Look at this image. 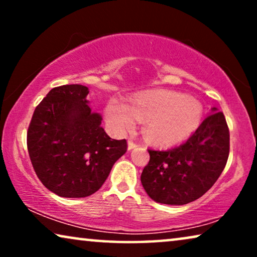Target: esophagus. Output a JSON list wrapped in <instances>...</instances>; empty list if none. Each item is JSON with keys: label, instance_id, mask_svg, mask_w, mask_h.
Masks as SVG:
<instances>
[{"label": "esophagus", "instance_id": "1", "mask_svg": "<svg viewBox=\"0 0 257 257\" xmlns=\"http://www.w3.org/2000/svg\"><path fill=\"white\" fill-rule=\"evenodd\" d=\"M138 146L137 145V144L135 143V142H132V140H128V143H127V149L131 151V150H133V149H136V147Z\"/></svg>", "mask_w": 257, "mask_h": 257}]
</instances>
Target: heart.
<instances>
[{"mask_svg": "<svg viewBox=\"0 0 257 257\" xmlns=\"http://www.w3.org/2000/svg\"><path fill=\"white\" fill-rule=\"evenodd\" d=\"M202 105L191 96L170 90H157L136 97L130 105L113 98L105 113L112 127L127 132L144 120L146 138L158 145H174L191 136L202 118Z\"/></svg>", "mask_w": 257, "mask_h": 257, "instance_id": "heart-1", "label": "heart"}]
</instances>
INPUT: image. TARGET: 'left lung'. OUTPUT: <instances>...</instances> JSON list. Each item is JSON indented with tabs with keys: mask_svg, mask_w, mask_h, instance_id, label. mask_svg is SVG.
Here are the masks:
<instances>
[{
	"mask_svg": "<svg viewBox=\"0 0 257 257\" xmlns=\"http://www.w3.org/2000/svg\"><path fill=\"white\" fill-rule=\"evenodd\" d=\"M182 145L149 150L143 187L156 202L181 206L202 196L222 173L229 156V130L216 107Z\"/></svg>",
	"mask_w": 257,
	"mask_h": 257,
	"instance_id": "obj_1",
	"label": "left lung"
}]
</instances>
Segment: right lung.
Masks as SVG:
<instances>
[{
	"mask_svg": "<svg viewBox=\"0 0 257 257\" xmlns=\"http://www.w3.org/2000/svg\"><path fill=\"white\" fill-rule=\"evenodd\" d=\"M89 87H54L35 108L27 136L37 177L62 198H86L106 180L127 149L126 140L110 138L101 115L91 110Z\"/></svg>",
	"mask_w": 257,
	"mask_h": 257,
	"instance_id": "add662e5",
	"label": "right lung"
}]
</instances>
